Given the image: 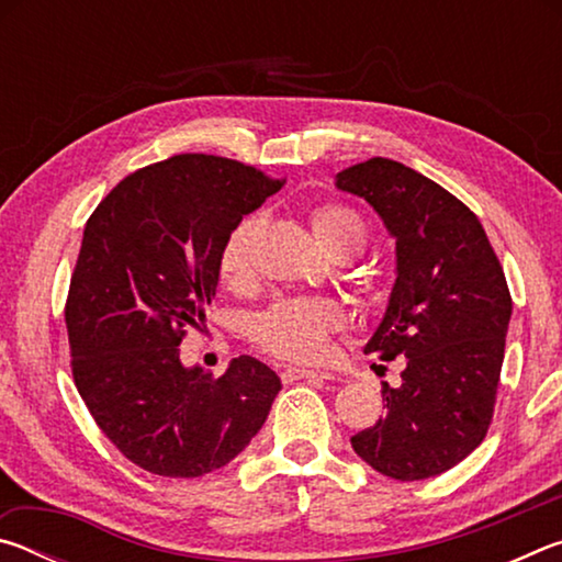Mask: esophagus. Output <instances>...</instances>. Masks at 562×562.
I'll list each match as a JSON object with an SVG mask.
<instances>
[{"mask_svg": "<svg viewBox=\"0 0 562 562\" xmlns=\"http://www.w3.org/2000/svg\"><path fill=\"white\" fill-rule=\"evenodd\" d=\"M282 382H294V379H327L325 372H315V369H304V367H284L282 369Z\"/></svg>", "mask_w": 562, "mask_h": 562, "instance_id": "34e87169", "label": "esophagus"}]
</instances>
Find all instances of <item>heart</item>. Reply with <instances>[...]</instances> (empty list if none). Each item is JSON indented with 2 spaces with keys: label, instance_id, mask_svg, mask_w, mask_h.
I'll return each instance as SVG.
<instances>
[{
  "label": "heart",
  "instance_id": "heart-1",
  "mask_svg": "<svg viewBox=\"0 0 562 562\" xmlns=\"http://www.w3.org/2000/svg\"><path fill=\"white\" fill-rule=\"evenodd\" d=\"M312 227L331 255L359 252L367 243V223L357 211L341 203L312 207ZM258 217H243L221 247L217 270L223 282L240 288L252 278V243L258 237ZM347 312L331 297H284L262 310L250 325V339L270 355L290 361H312L327 351L329 337L345 327Z\"/></svg>",
  "mask_w": 562,
  "mask_h": 562
}]
</instances>
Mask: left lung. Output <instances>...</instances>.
Wrapping results in <instances>:
<instances>
[{"label":"left lung","mask_w":562,"mask_h":562,"mask_svg":"<svg viewBox=\"0 0 562 562\" xmlns=\"http://www.w3.org/2000/svg\"><path fill=\"white\" fill-rule=\"evenodd\" d=\"M396 240V282L364 351L406 357L402 386H382L386 416L351 449L396 481L453 469L486 439L501 379L510 292L479 217L449 190L392 158L337 173Z\"/></svg>","instance_id":"obj_1"}]
</instances>
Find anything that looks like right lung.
Wrapping results in <instances>:
<instances>
[{"label": "right lung", "instance_id": "add662e5", "mask_svg": "<svg viewBox=\"0 0 562 562\" xmlns=\"http://www.w3.org/2000/svg\"><path fill=\"white\" fill-rule=\"evenodd\" d=\"M282 183L240 160L180 154L123 178L83 227L64 307L74 384L106 439L148 473L223 469L282 389L255 357L213 376L180 364L178 349L215 297L227 233Z\"/></svg>", "mask_w": 562, "mask_h": 562}]
</instances>
